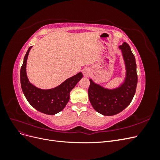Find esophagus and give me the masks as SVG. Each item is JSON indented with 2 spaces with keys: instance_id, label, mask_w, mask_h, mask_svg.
<instances>
[{
  "instance_id": "34e87169",
  "label": "esophagus",
  "mask_w": 160,
  "mask_h": 160,
  "mask_svg": "<svg viewBox=\"0 0 160 160\" xmlns=\"http://www.w3.org/2000/svg\"><path fill=\"white\" fill-rule=\"evenodd\" d=\"M83 73L85 77H89L91 74V70L89 69L86 68L83 71Z\"/></svg>"
}]
</instances>
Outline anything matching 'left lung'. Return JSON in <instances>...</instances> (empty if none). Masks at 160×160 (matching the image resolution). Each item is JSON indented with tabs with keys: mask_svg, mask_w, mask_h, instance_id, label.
<instances>
[{
	"mask_svg": "<svg viewBox=\"0 0 160 160\" xmlns=\"http://www.w3.org/2000/svg\"><path fill=\"white\" fill-rule=\"evenodd\" d=\"M126 68L123 83L113 89H105L90 79L88 95L93 108L103 115L111 116L120 113L132 102L138 83L136 62L129 45L124 42L119 46Z\"/></svg>",
	"mask_w": 160,
	"mask_h": 160,
	"instance_id": "obj_1",
	"label": "left lung"
}]
</instances>
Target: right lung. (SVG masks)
Listing matches in <instances>:
<instances>
[{"mask_svg": "<svg viewBox=\"0 0 160 160\" xmlns=\"http://www.w3.org/2000/svg\"><path fill=\"white\" fill-rule=\"evenodd\" d=\"M31 47L28 48L24 57L21 69V84L22 92L28 102L37 111L47 115H55L65 108L69 100L71 91L83 77V74L79 72L53 89L45 90L36 88L28 81L26 72L27 60Z\"/></svg>", "mask_w": 160, "mask_h": 160, "instance_id": "right-lung-1", "label": "right lung"}]
</instances>
